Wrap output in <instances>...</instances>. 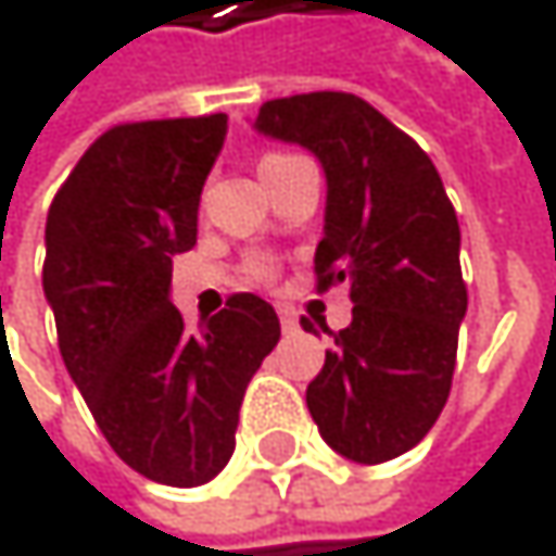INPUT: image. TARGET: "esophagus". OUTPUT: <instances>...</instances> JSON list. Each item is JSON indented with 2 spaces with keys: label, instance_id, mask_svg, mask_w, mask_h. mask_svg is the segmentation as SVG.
<instances>
[{
  "label": "esophagus",
  "instance_id": "34e87169",
  "mask_svg": "<svg viewBox=\"0 0 556 556\" xmlns=\"http://www.w3.org/2000/svg\"><path fill=\"white\" fill-rule=\"evenodd\" d=\"M278 317H281V327H285L288 333H298V314H294L291 307H278Z\"/></svg>",
  "mask_w": 556,
  "mask_h": 556
}]
</instances>
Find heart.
I'll use <instances>...</instances> for the list:
<instances>
[{"label":"heart","mask_w":556,"mask_h":556,"mask_svg":"<svg viewBox=\"0 0 556 556\" xmlns=\"http://www.w3.org/2000/svg\"><path fill=\"white\" fill-rule=\"evenodd\" d=\"M285 160H291V153H268L265 160H262V176L271 169V166H278V163H285ZM245 278L252 281V285H275V278H278V262L271 258V255H265V252H255V255H249L245 258Z\"/></svg>","instance_id":"1"}]
</instances>
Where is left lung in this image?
<instances>
[{
	"label": "left lung",
	"mask_w": 556,
	"mask_h": 556,
	"mask_svg": "<svg viewBox=\"0 0 556 556\" xmlns=\"http://www.w3.org/2000/svg\"><path fill=\"white\" fill-rule=\"evenodd\" d=\"M255 127L320 160L317 291L346 285L354 301L351 324L324 327L333 346L307 383V409L333 452L390 462L422 442L452 390L468 307L455 210L429 153L357 94L265 101Z\"/></svg>",
	"instance_id": "1"
}]
</instances>
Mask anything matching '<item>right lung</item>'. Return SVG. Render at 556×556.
Segmentation results:
<instances>
[{
    "mask_svg": "<svg viewBox=\"0 0 556 556\" xmlns=\"http://www.w3.org/2000/svg\"><path fill=\"white\" fill-rule=\"evenodd\" d=\"M223 140L226 114L117 124L67 173L45 226L61 361L111 448L173 489L226 468L245 387L281 337L275 307L249 291L195 333L169 301Z\"/></svg>",
    "mask_w": 556,
    "mask_h": 556,
    "instance_id": "right-lung-1",
    "label": "right lung"
}]
</instances>
